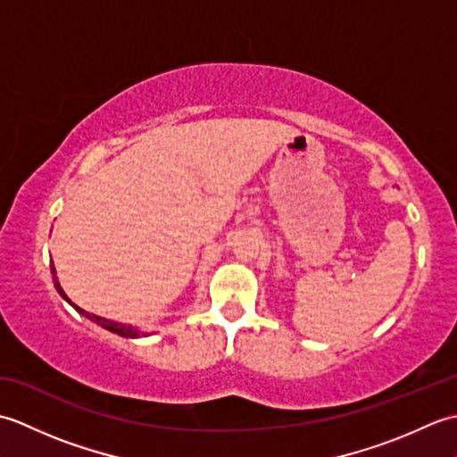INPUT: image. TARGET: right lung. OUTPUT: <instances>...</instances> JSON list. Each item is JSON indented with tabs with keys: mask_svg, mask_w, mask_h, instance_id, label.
<instances>
[{
	"mask_svg": "<svg viewBox=\"0 0 457 457\" xmlns=\"http://www.w3.org/2000/svg\"><path fill=\"white\" fill-rule=\"evenodd\" d=\"M51 273H53V280H54V287H56V290L58 293H61V296L62 298H66L68 300V296L64 295V290L61 288V285H58V278H56V269L53 267V259H51ZM68 303H71V300H68ZM72 304V303H71ZM76 310H79L80 314H84L86 318H90L92 322H96V324H100L102 328H105V329H110V332H113V334H120V336H123V337H139V336H145L143 332H139L137 328H133V326H128V324H120V322H112V320H105V318H100V316H96V314H88V312H84L82 308H79L76 304H72Z\"/></svg>",
	"mask_w": 457,
	"mask_h": 457,
	"instance_id": "add662e5",
	"label": "right lung"
}]
</instances>
